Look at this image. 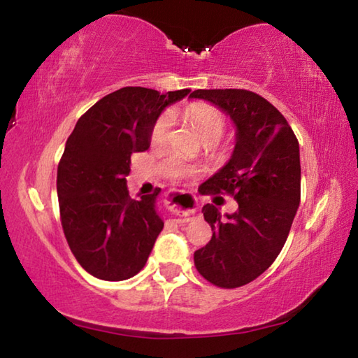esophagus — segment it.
<instances>
[{"label": "esophagus", "instance_id": "esophagus-1", "mask_svg": "<svg viewBox=\"0 0 358 358\" xmlns=\"http://www.w3.org/2000/svg\"><path fill=\"white\" fill-rule=\"evenodd\" d=\"M196 205L197 199L187 192H172L167 201V208L180 217H187L196 213Z\"/></svg>", "mask_w": 358, "mask_h": 358}]
</instances>
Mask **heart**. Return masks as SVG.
I'll return each mask as SVG.
<instances>
[{
  "mask_svg": "<svg viewBox=\"0 0 358 358\" xmlns=\"http://www.w3.org/2000/svg\"><path fill=\"white\" fill-rule=\"evenodd\" d=\"M186 117L191 120V123L196 126V129L201 132V136L207 142H216L220 141L221 136L226 131V118L221 110H217L213 106H191L186 108ZM173 124V117L171 112H164L159 118L155 121L153 128L150 132V142L155 145V147H159V145H164L171 134ZM199 169L197 166L189 164V162L185 161L178 153L171 151V153L164 155L161 162H159V172L164 175L166 178L172 181H180L191 178L194 175H197Z\"/></svg>",
  "mask_w": 358,
  "mask_h": 358,
  "instance_id": "heart-1",
  "label": "heart"
}]
</instances>
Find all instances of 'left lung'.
Here are the masks:
<instances>
[{"instance_id": "left-lung-1", "label": "left lung", "mask_w": 358, "mask_h": 358, "mask_svg": "<svg viewBox=\"0 0 358 358\" xmlns=\"http://www.w3.org/2000/svg\"><path fill=\"white\" fill-rule=\"evenodd\" d=\"M191 98L220 107L237 126L232 157L202 186L232 196L238 210L222 217L213 203L203 205L213 235L194 252L205 280L235 289L262 275L286 243L300 205L299 141L282 113L257 93L196 90Z\"/></svg>"}]
</instances>
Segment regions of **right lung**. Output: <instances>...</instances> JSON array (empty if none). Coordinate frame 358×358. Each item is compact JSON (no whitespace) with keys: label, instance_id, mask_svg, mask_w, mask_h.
Returning a JSON list of instances; mask_svg holds the SVG:
<instances>
[{"label":"right lung","instance_id":"1","mask_svg":"<svg viewBox=\"0 0 358 358\" xmlns=\"http://www.w3.org/2000/svg\"><path fill=\"white\" fill-rule=\"evenodd\" d=\"M189 92L117 90L88 108L68 137L57 173L59 217L72 254L94 278L123 281L147 264L164 222L156 213L159 191L129 196L131 156L148 150L157 117Z\"/></svg>","mask_w":358,"mask_h":358}]
</instances>
